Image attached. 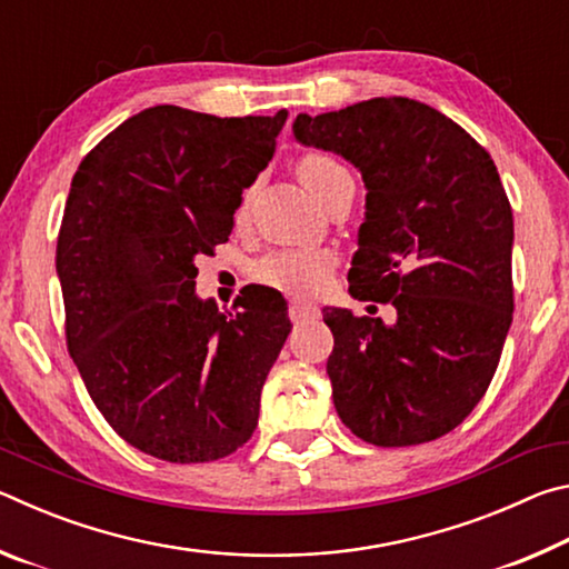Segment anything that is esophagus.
<instances>
[{
  "label": "esophagus",
  "instance_id": "obj_1",
  "mask_svg": "<svg viewBox=\"0 0 569 569\" xmlns=\"http://www.w3.org/2000/svg\"><path fill=\"white\" fill-rule=\"evenodd\" d=\"M288 316H291V321L298 326V323H306V321L319 319L321 311H319V308H316L313 303L291 301V306H288Z\"/></svg>",
  "mask_w": 569,
  "mask_h": 569
}]
</instances>
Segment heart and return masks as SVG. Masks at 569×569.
<instances>
[{
  "label": "heart",
  "instance_id": "1",
  "mask_svg": "<svg viewBox=\"0 0 569 569\" xmlns=\"http://www.w3.org/2000/svg\"><path fill=\"white\" fill-rule=\"evenodd\" d=\"M349 176L339 160L326 152H308L298 162V178L313 198H321L336 180ZM333 258L323 250H278L256 266V278L288 293H313L323 286Z\"/></svg>",
  "mask_w": 569,
  "mask_h": 569
}]
</instances>
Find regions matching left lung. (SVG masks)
I'll use <instances>...</instances> for the list:
<instances>
[{
	"mask_svg": "<svg viewBox=\"0 0 569 569\" xmlns=\"http://www.w3.org/2000/svg\"><path fill=\"white\" fill-rule=\"evenodd\" d=\"M293 138L361 172L349 293L397 311L383 323L323 308L336 411L377 447L449 435L485 397L515 311V223L495 160L455 120L409 98L301 112Z\"/></svg>",
	"mask_w": 569,
	"mask_h": 569,
	"instance_id": "obj_1",
	"label": "left lung"
}]
</instances>
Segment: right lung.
Masks as SVG:
<instances>
[{
  "instance_id": "add662e5",
  "label": "right lung",
  "mask_w": 569,
  "mask_h": 569,
  "mask_svg": "<svg viewBox=\"0 0 569 569\" xmlns=\"http://www.w3.org/2000/svg\"><path fill=\"white\" fill-rule=\"evenodd\" d=\"M286 118L156 104L74 172L57 238L67 349L94 407L150 457L213 461L256 431L291 333L286 301L258 286L240 311H218L196 293V258L228 240Z\"/></svg>"
}]
</instances>
